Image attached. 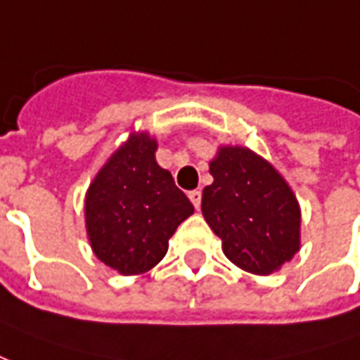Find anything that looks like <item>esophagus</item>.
Wrapping results in <instances>:
<instances>
[{
  "label": "esophagus",
  "mask_w": 360,
  "mask_h": 360,
  "mask_svg": "<svg viewBox=\"0 0 360 360\" xmlns=\"http://www.w3.org/2000/svg\"><path fill=\"white\" fill-rule=\"evenodd\" d=\"M190 201L193 203V207H195V209H199V207H201V191L199 190L190 191Z\"/></svg>",
  "instance_id": "34e87169"
}]
</instances>
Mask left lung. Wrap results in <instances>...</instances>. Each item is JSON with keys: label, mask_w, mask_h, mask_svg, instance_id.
I'll return each mask as SVG.
<instances>
[{"label": "left lung", "mask_w": 360, "mask_h": 360, "mask_svg": "<svg viewBox=\"0 0 360 360\" xmlns=\"http://www.w3.org/2000/svg\"><path fill=\"white\" fill-rule=\"evenodd\" d=\"M214 182L201 211L222 240L224 255L253 274H270L299 251L301 211L276 169L248 148H220L211 161Z\"/></svg>", "instance_id": "8db88e82"}]
</instances>
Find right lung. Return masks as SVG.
<instances>
[{
	"mask_svg": "<svg viewBox=\"0 0 360 360\" xmlns=\"http://www.w3.org/2000/svg\"><path fill=\"white\" fill-rule=\"evenodd\" d=\"M157 141L132 134L99 170L86 195L94 253L120 274H141L167 255L170 236L193 212L169 170L155 161Z\"/></svg>",
	"mask_w": 360,
	"mask_h": 360,
	"instance_id": "1",
	"label": "right lung"
}]
</instances>
